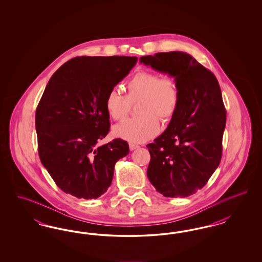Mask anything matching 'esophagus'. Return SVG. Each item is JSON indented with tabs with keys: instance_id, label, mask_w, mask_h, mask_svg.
I'll use <instances>...</instances> for the list:
<instances>
[{
	"instance_id": "obj_1",
	"label": "esophagus",
	"mask_w": 262,
	"mask_h": 262,
	"mask_svg": "<svg viewBox=\"0 0 262 262\" xmlns=\"http://www.w3.org/2000/svg\"><path fill=\"white\" fill-rule=\"evenodd\" d=\"M138 147H139V146L137 145V144H134V143H129V149H130V151L137 149V148H138Z\"/></svg>"
}]
</instances>
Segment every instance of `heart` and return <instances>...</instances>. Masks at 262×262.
<instances>
[{
	"mask_svg": "<svg viewBox=\"0 0 262 262\" xmlns=\"http://www.w3.org/2000/svg\"><path fill=\"white\" fill-rule=\"evenodd\" d=\"M126 96L112 89L105 99L108 116L119 121L128 113L132 103L139 101L137 113L140 116L129 118L114 126L116 137L132 142H144L160 130V122L173 118L180 94L176 81L170 76H160L149 71H141L133 75L125 84Z\"/></svg>",
	"mask_w": 262,
	"mask_h": 262,
	"instance_id": "heart-1",
	"label": "heart"
}]
</instances>
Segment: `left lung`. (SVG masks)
Instances as JSON below:
<instances>
[{
  "instance_id": "left-lung-1",
  "label": "left lung",
  "mask_w": 262,
  "mask_h": 262,
  "mask_svg": "<svg viewBox=\"0 0 262 262\" xmlns=\"http://www.w3.org/2000/svg\"><path fill=\"white\" fill-rule=\"evenodd\" d=\"M139 62L173 76L177 112L161 136L147 144V177L166 198H187L208 182L222 157L226 110L215 75L185 52L144 56Z\"/></svg>"
}]
</instances>
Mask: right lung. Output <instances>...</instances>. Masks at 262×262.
I'll return each mask as SVG.
<instances>
[{"mask_svg": "<svg viewBox=\"0 0 262 262\" xmlns=\"http://www.w3.org/2000/svg\"><path fill=\"white\" fill-rule=\"evenodd\" d=\"M137 62V57L82 56L52 75L35 114L38 153L63 192L94 200L111 186L115 164L129 148L121 138L98 145L110 130L105 99Z\"/></svg>", "mask_w": 262, "mask_h": 262, "instance_id": "obj_1", "label": "right lung"}]
</instances>
